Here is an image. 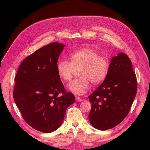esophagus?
Wrapping results in <instances>:
<instances>
[{"instance_id": "esophagus-1", "label": "esophagus", "mask_w": 150, "mask_h": 150, "mask_svg": "<svg viewBox=\"0 0 150 150\" xmlns=\"http://www.w3.org/2000/svg\"><path fill=\"white\" fill-rule=\"evenodd\" d=\"M76 102H81L82 101V99L80 98L79 96H76Z\"/></svg>"}]
</instances>
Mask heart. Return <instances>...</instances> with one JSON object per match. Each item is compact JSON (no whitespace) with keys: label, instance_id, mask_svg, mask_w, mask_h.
Returning <instances> with one entry per match:
<instances>
[{"label":"heart","instance_id":"obj_1","mask_svg":"<svg viewBox=\"0 0 150 150\" xmlns=\"http://www.w3.org/2000/svg\"><path fill=\"white\" fill-rule=\"evenodd\" d=\"M70 61L61 59L57 63V72L64 81H71L77 71L79 78L68 84L67 88L76 95H83L90 88V83L101 84L107 77L110 70V61L104 56L91 49L84 48L71 53Z\"/></svg>","mask_w":150,"mask_h":150}]
</instances>
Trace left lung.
<instances>
[{
    "label": "left lung",
    "mask_w": 150,
    "mask_h": 150,
    "mask_svg": "<svg viewBox=\"0 0 150 150\" xmlns=\"http://www.w3.org/2000/svg\"><path fill=\"white\" fill-rule=\"evenodd\" d=\"M137 93L132 63L126 54L120 52L111 59L103 83L89 96L90 123L100 130L114 128L128 115Z\"/></svg>",
    "instance_id": "left-lung-1"
}]
</instances>
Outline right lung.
<instances>
[{
	"label": "right lung",
	"mask_w": 150,
	"mask_h": 150,
	"mask_svg": "<svg viewBox=\"0 0 150 150\" xmlns=\"http://www.w3.org/2000/svg\"><path fill=\"white\" fill-rule=\"evenodd\" d=\"M64 45L54 42L27 57L15 77L13 97L24 121L34 129L51 133L61 126L66 109L75 102L57 72Z\"/></svg>",
	"instance_id": "1"
}]
</instances>
